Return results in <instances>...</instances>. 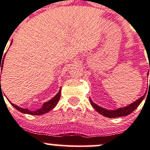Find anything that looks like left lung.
Listing matches in <instances>:
<instances>
[{
    "label": "left lung",
    "mask_w": 150,
    "mask_h": 150,
    "mask_svg": "<svg viewBox=\"0 0 150 150\" xmlns=\"http://www.w3.org/2000/svg\"><path fill=\"white\" fill-rule=\"evenodd\" d=\"M149 71H150V68H149ZM145 96H146V93H145L142 97H141L140 98H139L137 100H136L134 103H131V104H130L129 106H125V107H123V108H120V109H116V110H113V111L107 110V109H103V108L100 107V106H98L97 104L93 103V102L92 101L91 99H90V100L92 106H93V108H94L98 112H99V113L101 114V115H103V116L106 117L115 118V117H118L127 116V115H130V113H132V112H133V111H134L135 109L139 106V104L142 103V101L144 100V98Z\"/></svg>",
    "instance_id": "left-lung-1"
}]
</instances>
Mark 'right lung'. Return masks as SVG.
I'll return each mask as SVG.
<instances>
[{"label": "right lung", "mask_w": 150, "mask_h": 150, "mask_svg": "<svg viewBox=\"0 0 150 150\" xmlns=\"http://www.w3.org/2000/svg\"><path fill=\"white\" fill-rule=\"evenodd\" d=\"M11 44H12V43H11ZM0 59H1L0 65H1V67L0 66V71H1H1H2L4 58H1V57ZM1 59L3 60L2 63H1ZM0 83H1V79H0ZM0 91L1 92V88H0ZM60 91L58 92V93H57V94L56 95V96H54L53 98H52L50 100H49V101L44 103V104H43V106H41L40 109H37V110H29L28 109H23V108L19 107V106H17V105L14 104V103H11V102H10V103H11V104L12 105V106H14L15 109H17V110L20 111V112H21L22 113L28 114V115H43V114L47 113V112H50V111H51L53 108L55 107V106L57 104L59 100H60Z\"/></svg>", "instance_id": "add662e5"}]
</instances>
